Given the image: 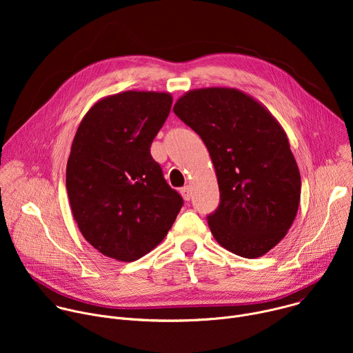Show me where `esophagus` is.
Masks as SVG:
<instances>
[{
  "mask_svg": "<svg viewBox=\"0 0 353 353\" xmlns=\"http://www.w3.org/2000/svg\"><path fill=\"white\" fill-rule=\"evenodd\" d=\"M180 192H181V195H183V198H184L185 201H190V198H191V188H190L188 185L183 187V188L180 190Z\"/></svg>",
  "mask_w": 353,
  "mask_h": 353,
  "instance_id": "1",
  "label": "esophagus"
}]
</instances>
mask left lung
<instances>
[{"label": "left lung", "instance_id": "left-lung-1", "mask_svg": "<svg viewBox=\"0 0 353 353\" xmlns=\"http://www.w3.org/2000/svg\"><path fill=\"white\" fill-rule=\"evenodd\" d=\"M173 112L204 141L215 168L221 204L208 216L215 240L244 259L274 248L300 203V172L278 120L234 88L192 89Z\"/></svg>", "mask_w": 353, "mask_h": 353}]
</instances>
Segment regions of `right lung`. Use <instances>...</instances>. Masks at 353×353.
<instances>
[{"mask_svg": "<svg viewBox=\"0 0 353 353\" xmlns=\"http://www.w3.org/2000/svg\"><path fill=\"white\" fill-rule=\"evenodd\" d=\"M172 102L168 92L106 96L74 137L65 176L72 216L85 240L113 260L130 263L152 251L183 207L150 157Z\"/></svg>", "mask_w": 353, "mask_h": 353, "instance_id": "obj_1", "label": "right lung"}]
</instances>
